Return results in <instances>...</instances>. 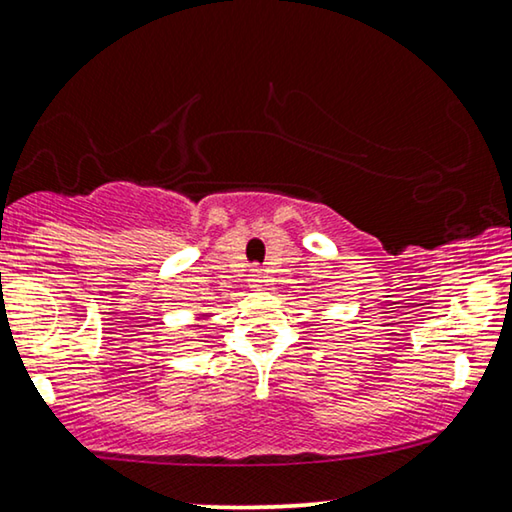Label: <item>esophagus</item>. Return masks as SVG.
Wrapping results in <instances>:
<instances>
[{
	"mask_svg": "<svg viewBox=\"0 0 512 512\" xmlns=\"http://www.w3.org/2000/svg\"><path fill=\"white\" fill-rule=\"evenodd\" d=\"M249 289H263L265 286V272L261 268H254L249 272Z\"/></svg>",
	"mask_w": 512,
	"mask_h": 512,
	"instance_id": "34e87169",
	"label": "esophagus"
}]
</instances>
